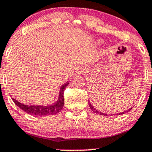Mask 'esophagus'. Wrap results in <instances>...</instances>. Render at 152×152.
<instances>
[{
    "label": "esophagus",
    "instance_id": "esophagus-1",
    "mask_svg": "<svg viewBox=\"0 0 152 152\" xmlns=\"http://www.w3.org/2000/svg\"><path fill=\"white\" fill-rule=\"evenodd\" d=\"M86 66H80L79 68H78L77 73H78V74H81V73H84V72L86 71Z\"/></svg>",
    "mask_w": 152,
    "mask_h": 152
}]
</instances>
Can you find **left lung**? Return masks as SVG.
Wrapping results in <instances>:
<instances>
[{"label": "left lung", "instance_id": "8db88e82", "mask_svg": "<svg viewBox=\"0 0 152 152\" xmlns=\"http://www.w3.org/2000/svg\"><path fill=\"white\" fill-rule=\"evenodd\" d=\"M88 104H89V106H90V108H91V110H92V111L94 112V113H97V114H99V115H106V114H105V113H100V112H99L98 110H96L95 108H94V106H92L91 105V103H90V102H88ZM130 110H131V109H130ZM130 110H127V111H126V112H121V113H118V114H116V115H122V114H124V113H127V112H128V111H130Z\"/></svg>", "mask_w": 152, "mask_h": 152}]
</instances>
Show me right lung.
Wrapping results in <instances>:
<instances>
[{
	"instance_id": "1",
	"label": "right lung",
	"mask_w": 152,
	"mask_h": 152,
	"mask_svg": "<svg viewBox=\"0 0 152 152\" xmlns=\"http://www.w3.org/2000/svg\"><path fill=\"white\" fill-rule=\"evenodd\" d=\"M69 83H66L61 86L60 92H59L58 100H57L55 103L51 106H28V105L22 104L19 103L18 100L12 98L13 102L16 106H18L21 110L25 111L28 114L34 115L46 116L49 115H55L58 113L63 108L64 104V91L66 86H68Z\"/></svg>"
}]
</instances>
